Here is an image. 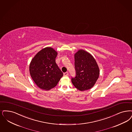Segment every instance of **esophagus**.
Masks as SVG:
<instances>
[{"label": "esophagus", "mask_w": 132, "mask_h": 132, "mask_svg": "<svg viewBox=\"0 0 132 132\" xmlns=\"http://www.w3.org/2000/svg\"><path fill=\"white\" fill-rule=\"evenodd\" d=\"M68 72H65V73H64V76H68Z\"/></svg>", "instance_id": "34e87169"}]
</instances>
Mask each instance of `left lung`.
I'll return each mask as SVG.
<instances>
[{
  "label": "left lung",
  "instance_id": "left-lung-1",
  "mask_svg": "<svg viewBox=\"0 0 132 132\" xmlns=\"http://www.w3.org/2000/svg\"><path fill=\"white\" fill-rule=\"evenodd\" d=\"M75 68L76 76L71 79L75 87L80 91L91 88L100 74L95 58L89 53L79 50L75 54Z\"/></svg>",
  "mask_w": 132,
  "mask_h": 132
}]
</instances>
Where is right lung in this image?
<instances>
[{
  "label": "right lung",
  "instance_id": "obj_1",
  "mask_svg": "<svg viewBox=\"0 0 132 132\" xmlns=\"http://www.w3.org/2000/svg\"><path fill=\"white\" fill-rule=\"evenodd\" d=\"M57 55L52 47H45L32 59L30 74L36 85L42 89L48 90L54 87L63 75L55 62Z\"/></svg>",
  "mask_w": 132,
  "mask_h": 132
}]
</instances>
